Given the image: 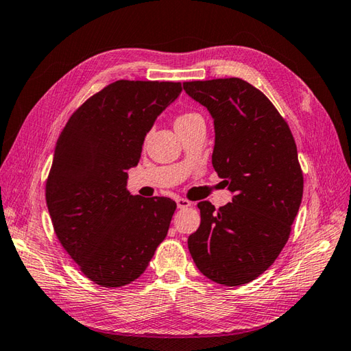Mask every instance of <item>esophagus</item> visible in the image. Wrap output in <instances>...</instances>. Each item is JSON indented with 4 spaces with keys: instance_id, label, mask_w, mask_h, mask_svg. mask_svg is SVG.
Segmentation results:
<instances>
[{
    "instance_id": "34e87169",
    "label": "esophagus",
    "mask_w": 351,
    "mask_h": 351,
    "mask_svg": "<svg viewBox=\"0 0 351 351\" xmlns=\"http://www.w3.org/2000/svg\"><path fill=\"white\" fill-rule=\"evenodd\" d=\"M176 205H178V208H189V206H191V202H190L189 199L178 197L176 199Z\"/></svg>"
}]
</instances>
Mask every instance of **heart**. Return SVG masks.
I'll list each match as a JSON object with an SVG mask.
<instances>
[{
  "label": "heart",
  "instance_id": "b5f03b06",
  "mask_svg": "<svg viewBox=\"0 0 351 351\" xmlns=\"http://www.w3.org/2000/svg\"><path fill=\"white\" fill-rule=\"evenodd\" d=\"M196 117H200V116L196 114V113H184L181 116H178L175 125H181V123H185V122H190V121H193V119H196Z\"/></svg>",
  "mask_w": 351,
  "mask_h": 351
}]
</instances>
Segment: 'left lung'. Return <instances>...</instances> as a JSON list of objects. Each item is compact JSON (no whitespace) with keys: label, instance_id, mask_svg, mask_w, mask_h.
<instances>
[{"label":"left lung","instance_id":"1","mask_svg":"<svg viewBox=\"0 0 351 351\" xmlns=\"http://www.w3.org/2000/svg\"><path fill=\"white\" fill-rule=\"evenodd\" d=\"M184 90L214 119L213 166L232 202H199L189 250L200 273L226 287L256 279L279 256L303 196V173L288 123L241 78L187 81Z\"/></svg>","mask_w":351,"mask_h":351}]
</instances>
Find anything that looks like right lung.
<instances>
[{
  "label": "right lung",
  "instance_id": "right-lung-1",
  "mask_svg": "<svg viewBox=\"0 0 351 351\" xmlns=\"http://www.w3.org/2000/svg\"><path fill=\"white\" fill-rule=\"evenodd\" d=\"M181 90L173 81H114L73 111L58 136L45 189L51 221L63 249L101 287L140 278L167 235L175 200L130 195L126 170Z\"/></svg>",
  "mask_w": 351,
  "mask_h": 351
}]
</instances>
